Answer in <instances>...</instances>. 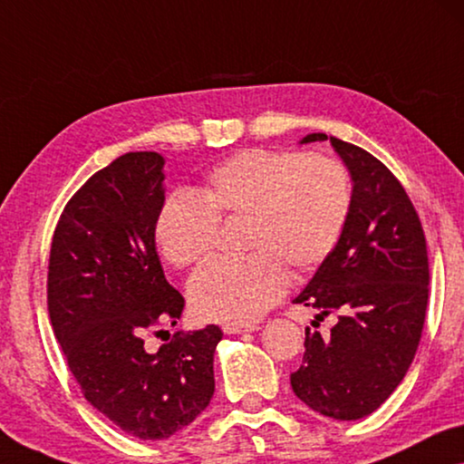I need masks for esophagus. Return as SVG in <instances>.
I'll use <instances>...</instances> for the list:
<instances>
[{
  "label": "esophagus",
  "mask_w": 464,
  "mask_h": 464,
  "mask_svg": "<svg viewBox=\"0 0 464 464\" xmlns=\"http://www.w3.org/2000/svg\"><path fill=\"white\" fill-rule=\"evenodd\" d=\"M224 334H245V332H256L259 330V325L256 324H226L224 327Z\"/></svg>",
  "instance_id": "1"
}]
</instances>
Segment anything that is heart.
Here are the masks:
<instances>
[{
	"instance_id": "1",
	"label": "heart",
	"mask_w": 464,
	"mask_h": 464,
	"mask_svg": "<svg viewBox=\"0 0 464 464\" xmlns=\"http://www.w3.org/2000/svg\"><path fill=\"white\" fill-rule=\"evenodd\" d=\"M351 176L327 155L246 149L218 163L198 195L174 190L155 219L168 263L187 267L216 245L219 218H246L242 259H211L190 277L201 319L246 324L288 288V266L309 272L334 253L351 216Z\"/></svg>"
}]
</instances>
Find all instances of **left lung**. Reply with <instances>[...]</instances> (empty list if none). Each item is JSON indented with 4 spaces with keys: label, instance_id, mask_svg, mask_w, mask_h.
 I'll use <instances>...</instances> for the list:
<instances>
[{
    "label": "left lung",
    "instance_id": "obj_1",
    "mask_svg": "<svg viewBox=\"0 0 464 464\" xmlns=\"http://www.w3.org/2000/svg\"><path fill=\"white\" fill-rule=\"evenodd\" d=\"M327 140L306 134L301 145ZM353 180V205L334 253L295 303L336 313L330 336L304 330L290 386L319 415L356 421L398 388L421 340L430 263L425 234L396 176L365 149L330 137ZM317 315V317H319Z\"/></svg>",
    "mask_w": 464,
    "mask_h": 464
}]
</instances>
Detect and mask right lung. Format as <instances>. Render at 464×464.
<instances>
[{"label":"right lung","instance_id":"1","mask_svg":"<svg viewBox=\"0 0 464 464\" xmlns=\"http://www.w3.org/2000/svg\"><path fill=\"white\" fill-rule=\"evenodd\" d=\"M163 163L137 151L92 174L63 208L49 253V319L70 372L99 412L139 440L174 436L208 409L224 336L208 325L145 351L142 336L184 309L155 248Z\"/></svg>","mask_w":464,"mask_h":464}]
</instances>
